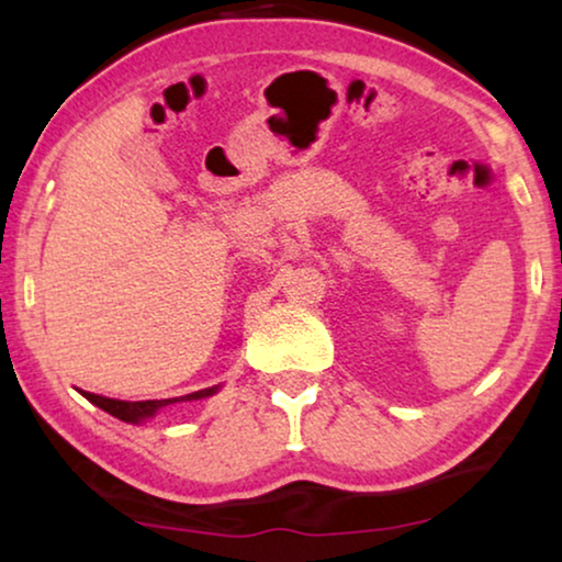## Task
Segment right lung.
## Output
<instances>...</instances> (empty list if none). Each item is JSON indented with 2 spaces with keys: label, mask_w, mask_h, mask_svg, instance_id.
Segmentation results:
<instances>
[{
  "label": "right lung",
  "mask_w": 562,
  "mask_h": 562,
  "mask_svg": "<svg viewBox=\"0 0 562 562\" xmlns=\"http://www.w3.org/2000/svg\"><path fill=\"white\" fill-rule=\"evenodd\" d=\"M217 389H202V391H194V394H187L181 398H153V402H120V398H106V396H99V394H89V391H81L83 396L89 398L91 404L99 406V409H104L106 414H112V417H117L122 422H143L156 414L160 406L166 404H173V402H191V398H204V396H212Z\"/></svg>",
  "instance_id": "obj_1"
}]
</instances>
